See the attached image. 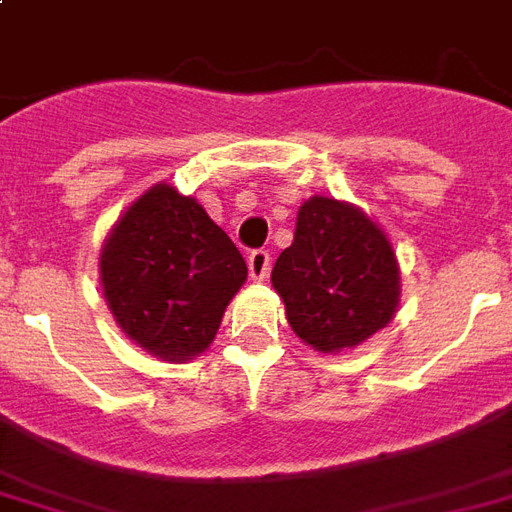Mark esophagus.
<instances>
[{
    "label": "esophagus",
    "mask_w": 512,
    "mask_h": 512,
    "mask_svg": "<svg viewBox=\"0 0 512 512\" xmlns=\"http://www.w3.org/2000/svg\"><path fill=\"white\" fill-rule=\"evenodd\" d=\"M248 270H251L253 281H264L270 275V253L267 251H253L248 256Z\"/></svg>",
    "instance_id": "34e87169"
}]
</instances>
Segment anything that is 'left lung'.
I'll use <instances>...</instances> for the list:
<instances>
[{"label":"left lung","instance_id":"left-lung-1","mask_svg":"<svg viewBox=\"0 0 512 512\" xmlns=\"http://www.w3.org/2000/svg\"><path fill=\"white\" fill-rule=\"evenodd\" d=\"M270 281L294 335L322 354L368 341L393 322L401 300L390 237L360 207L333 196L302 201L294 242Z\"/></svg>","mask_w":512,"mask_h":512}]
</instances>
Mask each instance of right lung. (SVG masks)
Masks as SVG:
<instances>
[{"label": "right lung", "instance_id": "1", "mask_svg": "<svg viewBox=\"0 0 512 512\" xmlns=\"http://www.w3.org/2000/svg\"><path fill=\"white\" fill-rule=\"evenodd\" d=\"M98 267L119 330L166 363L207 352L248 278L229 234L169 182L147 188L119 215Z\"/></svg>", "mask_w": 512, "mask_h": 512}]
</instances>
